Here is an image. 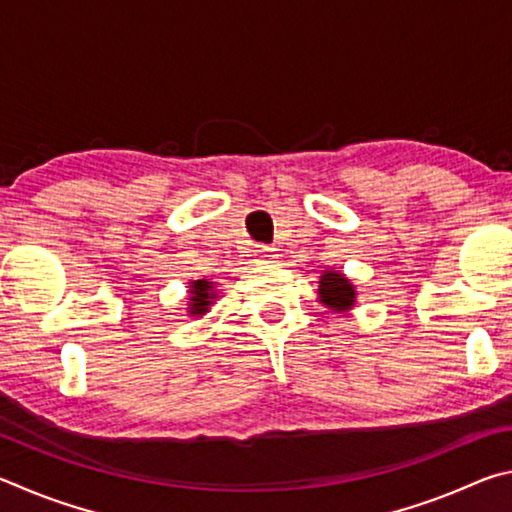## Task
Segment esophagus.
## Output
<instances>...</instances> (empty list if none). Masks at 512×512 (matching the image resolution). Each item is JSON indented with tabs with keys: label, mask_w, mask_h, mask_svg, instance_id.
Instances as JSON below:
<instances>
[{
	"label": "esophagus",
	"mask_w": 512,
	"mask_h": 512,
	"mask_svg": "<svg viewBox=\"0 0 512 512\" xmlns=\"http://www.w3.org/2000/svg\"><path fill=\"white\" fill-rule=\"evenodd\" d=\"M273 259H275V250L273 248H268V246H259L257 248V262L268 264V262H273Z\"/></svg>",
	"instance_id": "esophagus-1"
}]
</instances>
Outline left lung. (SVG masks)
<instances>
[{
    "label": "left lung",
    "instance_id": "1",
    "mask_svg": "<svg viewBox=\"0 0 512 512\" xmlns=\"http://www.w3.org/2000/svg\"><path fill=\"white\" fill-rule=\"evenodd\" d=\"M316 293L320 305L332 309L334 314H348L357 305V289H354V284L341 271H334V268H327V271L320 273Z\"/></svg>",
    "mask_w": 512,
    "mask_h": 512
}]
</instances>
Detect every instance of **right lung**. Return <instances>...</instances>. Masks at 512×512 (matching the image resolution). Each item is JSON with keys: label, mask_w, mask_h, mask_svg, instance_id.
<instances>
[{"label": "right lung", "mask_w": 512, "mask_h": 512, "mask_svg": "<svg viewBox=\"0 0 512 512\" xmlns=\"http://www.w3.org/2000/svg\"><path fill=\"white\" fill-rule=\"evenodd\" d=\"M187 316L189 318H203L210 307L214 305V300L219 298V289H216V282L210 280H192L187 289Z\"/></svg>", "instance_id": "obj_1"}]
</instances>
